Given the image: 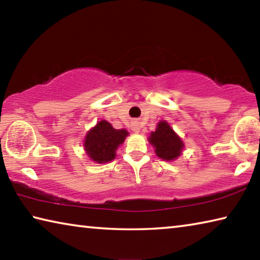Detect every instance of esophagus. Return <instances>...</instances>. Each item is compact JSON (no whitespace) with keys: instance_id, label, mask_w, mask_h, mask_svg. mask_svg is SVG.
Wrapping results in <instances>:
<instances>
[{"instance_id":"34e87169","label":"esophagus","mask_w":260,"mask_h":260,"mask_svg":"<svg viewBox=\"0 0 260 260\" xmlns=\"http://www.w3.org/2000/svg\"><path fill=\"white\" fill-rule=\"evenodd\" d=\"M132 131L138 133V132H140V126L138 124H133V126H132Z\"/></svg>"}]
</instances>
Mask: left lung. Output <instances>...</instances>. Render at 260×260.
I'll use <instances>...</instances> for the list:
<instances>
[{"label": "left lung", "mask_w": 260, "mask_h": 260, "mask_svg": "<svg viewBox=\"0 0 260 260\" xmlns=\"http://www.w3.org/2000/svg\"><path fill=\"white\" fill-rule=\"evenodd\" d=\"M149 141L156 148L157 156L164 160H173L180 156L183 148L181 139L174 133L166 121H160L155 132L149 136Z\"/></svg>", "instance_id": "left-lung-1"}]
</instances>
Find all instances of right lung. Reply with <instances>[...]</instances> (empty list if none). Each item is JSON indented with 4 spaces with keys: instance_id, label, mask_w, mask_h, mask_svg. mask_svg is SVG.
I'll list each match as a JSON object with an SVG mask.
<instances>
[{
    "instance_id": "add662e5",
    "label": "right lung",
    "mask_w": 260,
    "mask_h": 260,
    "mask_svg": "<svg viewBox=\"0 0 260 260\" xmlns=\"http://www.w3.org/2000/svg\"><path fill=\"white\" fill-rule=\"evenodd\" d=\"M128 135L125 129H114L111 124L102 120L86 135L85 149L91 159L98 162L111 161L116 150Z\"/></svg>"
}]
</instances>
